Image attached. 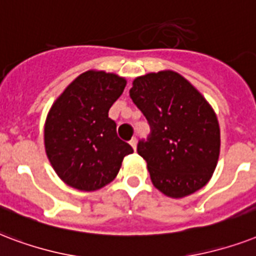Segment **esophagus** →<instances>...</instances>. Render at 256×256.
<instances>
[{
  "mask_svg": "<svg viewBox=\"0 0 256 256\" xmlns=\"http://www.w3.org/2000/svg\"><path fill=\"white\" fill-rule=\"evenodd\" d=\"M130 146H132V148H134V150H136V144H138V138H132V140H130Z\"/></svg>",
  "mask_w": 256,
  "mask_h": 256,
  "instance_id": "1",
  "label": "esophagus"
}]
</instances>
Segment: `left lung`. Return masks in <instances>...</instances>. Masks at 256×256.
<instances>
[{
    "mask_svg": "<svg viewBox=\"0 0 256 256\" xmlns=\"http://www.w3.org/2000/svg\"><path fill=\"white\" fill-rule=\"evenodd\" d=\"M130 96L150 126L138 154L146 162L152 184L179 199L211 179L220 152V130L212 106L174 70L134 78Z\"/></svg>",
    "mask_w": 256,
    "mask_h": 256,
    "instance_id": "left-lung-1",
    "label": "left lung"
}]
</instances>
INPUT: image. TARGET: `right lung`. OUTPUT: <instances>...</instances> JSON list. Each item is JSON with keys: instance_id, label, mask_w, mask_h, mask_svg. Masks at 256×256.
Instances as JSON below:
<instances>
[{"instance_id": "obj_1", "label": "right lung", "mask_w": 256, "mask_h": 256, "mask_svg": "<svg viewBox=\"0 0 256 256\" xmlns=\"http://www.w3.org/2000/svg\"><path fill=\"white\" fill-rule=\"evenodd\" d=\"M126 78L88 70L54 101L44 128L45 152L60 179L80 191L100 190L116 178L134 152L116 134L110 108L122 96Z\"/></svg>"}]
</instances>
